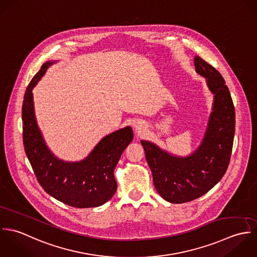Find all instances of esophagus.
Wrapping results in <instances>:
<instances>
[{"label": "esophagus", "mask_w": 257, "mask_h": 257, "mask_svg": "<svg viewBox=\"0 0 257 257\" xmlns=\"http://www.w3.org/2000/svg\"><path fill=\"white\" fill-rule=\"evenodd\" d=\"M134 128H135V130H137V131H141L142 128H143V126H142V124H141L140 122H136V123L134 124Z\"/></svg>", "instance_id": "obj_1"}]
</instances>
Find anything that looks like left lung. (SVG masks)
<instances>
[{"instance_id": "obj_1", "label": "left lung", "mask_w": 257, "mask_h": 257, "mask_svg": "<svg viewBox=\"0 0 257 257\" xmlns=\"http://www.w3.org/2000/svg\"><path fill=\"white\" fill-rule=\"evenodd\" d=\"M196 72L205 77L213 94L205 137L196 151L186 157L171 154L150 141L142 140L157 192L167 202L194 201L212 189L225 174L233 144L235 111L230 92L220 73L200 56Z\"/></svg>"}]
</instances>
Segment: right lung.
Returning <instances> with one entry per match:
<instances>
[{"label":"right lung","mask_w":257,"mask_h":257,"mask_svg":"<svg viewBox=\"0 0 257 257\" xmlns=\"http://www.w3.org/2000/svg\"><path fill=\"white\" fill-rule=\"evenodd\" d=\"M54 62H45L26 90L22 109L25 151L40 185L50 196L73 207L99 206L117 190L114 169L133 140V131L126 126L106 135L78 162L63 161L53 155L37 122L33 89Z\"/></svg>","instance_id":"1"}]
</instances>
